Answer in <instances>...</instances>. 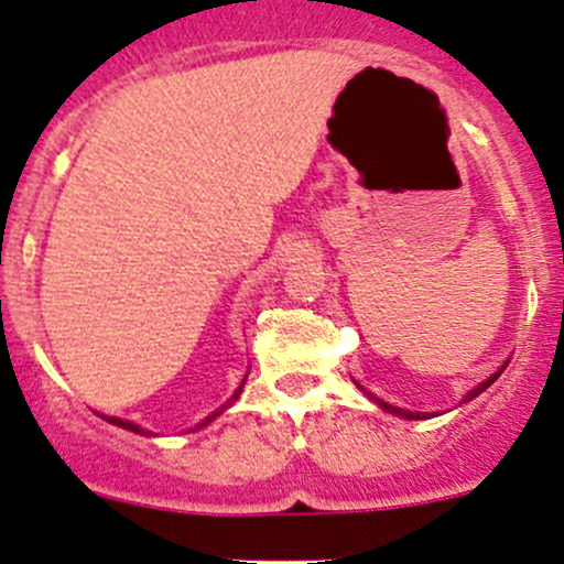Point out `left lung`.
<instances>
[{
    "mask_svg": "<svg viewBox=\"0 0 564 564\" xmlns=\"http://www.w3.org/2000/svg\"><path fill=\"white\" fill-rule=\"evenodd\" d=\"M506 367H508V361H506V365H502V367H500V370H497V372H491V376H489V378H486V381H481V383H478V387H476V389H470V391H467V394H465V397H462V402H470V400H476V397H478V394H481V391H486V389H489V387H491V383H495V381H497V378H500V372H502V370H506ZM357 387H359V383H357ZM359 389H361V387H359ZM361 391H365V389H361ZM365 394H367V397H370V400H372V402H376V405H378V408H381V411H387V413H394V416H400V419H430V416H435V413H413V411H405V408H397V405H389V402L378 400V397H376V394H370V391H365Z\"/></svg>",
    "mask_w": 564,
    "mask_h": 564,
    "instance_id": "obj_1",
    "label": "left lung"
}]
</instances>
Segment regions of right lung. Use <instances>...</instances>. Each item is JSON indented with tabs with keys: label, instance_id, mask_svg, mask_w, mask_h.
<instances>
[{
	"label": "right lung",
	"instance_id": "right-lung-1",
	"mask_svg": "<svg viewBox=\"0 0 564 564\" xmlns=\"http://www.w3.org/2000/svg\"><path fill=\"white\" fill-rule=\"evenodd\" d=\"M246 378H248V376H246ZM246 378H242V383H240V387H237V389H235V394H232V397H229V402H227V405H221V408H218V411H216V413H210V416H207V419H203V422H199L197 426H194V430H192V432L203 430V426H207V424H210V422H213V419H216V416H221V413H224V411H227V408H229V405H232V402L237 400V397H240V391H242V387H246ZM102 419H105V422L116 424V426H123V430H129V432H138V435H151V432H148V430H142V426H140V424H134V422H127V419H118V416H102Z\"/></svg>",
	"mask_w": 564,
	"mask_h": 564
}]
</instances>
